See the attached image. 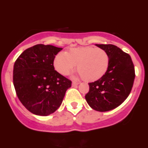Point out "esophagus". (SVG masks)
<instances>
[{"label":"esophagus","instance_id":"34e87169","mask_svg":"<svg viewBox=\"0 0 148 148\" xmlns=\"http://www.w3.org/2000/svg\"><path fill=\"white\" fill-rule=\"evenodd\" d=\"M78 84V82H73V83H72L73 87H76Z\"/></svg>","mask_w":148,"mask_h":148}]
</instances>
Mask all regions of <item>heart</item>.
I'll return each instance as SVG.
<instances>
[{
    "label": "heart",
    "mask_w": 148,
    "mask_h": 148,
    "mask_svg": "<svg viewBox=\"0 0 148 148\" xmlns=\"http://www.w3.org/2000/svg\"><path fill=\"white\" fill-rule=\"evenodd\" d=\"M109 64L108 53L95 47L74 48L66 53H59L53 61L56 70L63 75H68L77 64V71L85 82L99 80L107 73Z\"/></svg>",
    "instance_id": "1"
}]
</instances>
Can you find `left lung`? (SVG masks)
Returning a JSON list of instances; mask_svg holds the SVG:
<instances>
[{
    "label": "left lung",
    "instance_id": "8db88e82",
    "mask_svg": "<svg viewBox=\"0 0 148 148\" xmlns=\"http://www.w3.org/2000/svg\"><path fill=\"white\" fill-rule=\"evenodd\" d=\"M110 57L107 73L89 83L85 99L93 110L105 112L117 108L127 98L134 82L135 69L130 55L113 44H96Z\"/></svg>",
    "mask_w": 148,
    "mask_h": 148
}]
</instances>
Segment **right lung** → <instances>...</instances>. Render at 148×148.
<instances>
[{
	"label": "right lung",
	"mask_w": 148,
	"mask_h": 148,
	"mask_svg": "<svg viewBox=\"0 0 148 148\" xmlns=\"http://www.w3.org/2000/svg\"><path fill=\"white\" fill-rule=\"evenodd\" d=\"M62 49L37 44L24 50L15 61L13 84L17 96L29 112L48 116L57 110L72 82L55 70L53 61Z\"/></svg>",
	"instance_id": "obj_1"
}]
</instances>
